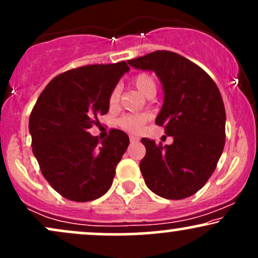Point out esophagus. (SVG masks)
<instances>
[{
	"label": "esophagus",
	"mask_w": 258,
	"mask_h": 258,
	"mask_svg": "<svg viewBox=\"0 0 258 258\" xmlns=\"http://www.w3.org/2000/svg\"><path fill=\"white\" fill-rule=\"evenodd\" d=\"M130 141H131V143H137L139 139L137 137H135V136H130Z\"/></svg>",
	"instance_id": "obj_1"
}]
</instances>
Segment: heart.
Returning <instances> with one entry per match:
<instances>
[{
    "label": "heart",
    "instance_id": "heart-1",
    "mask_svg": "<svg viewBox=\"0 0 258 258\" xmlns=\"http://www.w3.org/2000/svg\"><path fill=\"white\" fill-rule=\"evenodd\" d=\"M133 86L137 88L139 93L143 94L144 97H148L149 94L155 93L156 85L154 79L148 74H139L133 79ZM120 99V88L115 87L111 91L110 96H109V104L110 106H115L119 103ZM149 120V115L147 114H139V115H123L122 117L119 119V125L122 128L127 130L130 132H139L143 128L144 123Z\"/></svg>",
    "mask_w": 258,
    "mask_h": 258
}]
</instances>
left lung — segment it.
<instances>
[{
  "label": "left lung",
  "instance_id": "8db88e82",
  "mask_svg": "<svg viewBox=\"0 0 258 258\" xmlns=\"http://www.w3.org/2000/svg\"><path fill=\"white\" fill-rule=\"evenodd\" d=\"M127 63L159 78L164 103L155 123L173 137L165 147L141 139L147 149L139 164L144 182L165 199L190 197L205 185L223 152L226 110L220 91L200 67L177 53L156 51Z\"/></svg>",
  "mask_w": 258,
  "mask_h": 258
}]
</instances>
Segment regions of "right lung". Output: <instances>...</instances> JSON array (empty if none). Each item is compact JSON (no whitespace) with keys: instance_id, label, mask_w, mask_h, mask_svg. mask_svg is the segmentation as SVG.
I'll return each instance as SVG.
<instances>
[{"instance_id":"right-lung-1","label":"right lung","mask_w":258,"mask_h":258,"mask_svg":"<svg viewBox=\"0 0 258 258\" xmlns=\"http://www.w3.org/2000/svg\"><path fill=\"white\" fill-rule=\"evenodd\" d=\"M128 70L125 61L69 70L46 86L32 109V153L44 178L65 199H98L112 184L128 136L111 130L99 143L88 130L109 111V96Z\"/></svg>"}]
</instances>
